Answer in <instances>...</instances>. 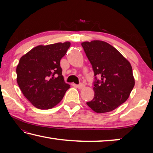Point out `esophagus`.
Masks as SVG:
<instances>
[{
  "instance_id": "1",
  "label": "esophagus",
  "mask_w": 153,
  "mask_h": 153,
  "mask_svg": "<svg viewBox=\"0 0 153 153\" xmlns=\"http://www.w3.org/2000/svg\"><path fill=\"white\" fill-rule=\"evenodd\" d=\"M76 87L78 88L79 89H82V88H83L85 87V85L83 84V83H80V84L76 85Z\"/></svg>"
}]
</instances>
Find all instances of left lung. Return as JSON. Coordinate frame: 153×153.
Masks as SVG:
<instances>
[{
  "label": "left lung",
  "instance_id": "left-lung-1",
  "mask_svg": "<svg viewBox=\"0 0 153 153\" xmlns=\"http://www.w3.org/2000/svg\"><path fill=\"white\" fill-rule=\"evenodd\" d=\"M93 66L94 95L87 105L98 114L116 109L128 99L135 84L131 64L116 48L106 42L81 43Z\"/></svg>",
  "mask_w": 153,
  "mask_h": 153
}]
</instances>
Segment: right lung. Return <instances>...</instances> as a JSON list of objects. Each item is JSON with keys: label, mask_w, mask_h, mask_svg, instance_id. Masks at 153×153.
Masks as SVG:
<instances>
[{"label": "right lung", "mask_w": 153, "mask_h": 153, "mask_svg": "<svg viewBox=\"0 0 153 153\" xmlns=\"http://www.w3.org/2000/svg\"><path fill=\"white\" fill-rule=\"evenodd\" d=\"M70 42L37 46L20 58L16 81L22 93L35 107L50 109L57 105L70 88L60 66Z\"/></svg>", "instance_id": "obj_1"}]
</instances>
